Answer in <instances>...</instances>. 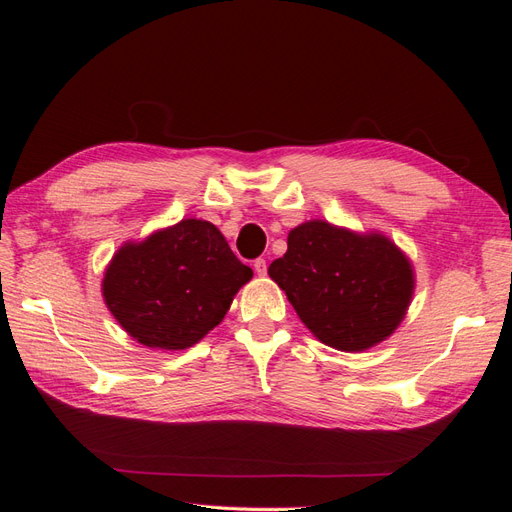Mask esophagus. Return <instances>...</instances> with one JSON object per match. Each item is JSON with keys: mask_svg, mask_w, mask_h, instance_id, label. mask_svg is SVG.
<instances>
[{"mask_svg": "<svg viewBox=\"0 0 512 512\" xmlns=\"http://www.w3.org/2000/svg\"><path fill=\"white\" fill-rule=\"evenodd\" d=\"M254 271H256L258 275H267V262L262 260V258L254 260Z\"/></svg>", "mask_w": 512, "mask_h": 512, "instance_id": "34e87169", "label": "esophagus"}]
</instances>
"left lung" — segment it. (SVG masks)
I'll use <instances>...</instances> for the list:
<instances>
[{"mask_svg":"<svg viewBox=\"0 0 512 512\" xmlns=\"http://www.w3.org/2000/svg\"><path fill=\"white\" fill-rule=\"evenodd\" d=\"M269 275L318 342L342 352H365L389 339L416 286L412 260L395 241L327 220L292 228Z\"/></svg>","mask_w":512,"mask_h":512,"instance_id":"1","label":"left lung"}]
</instances>
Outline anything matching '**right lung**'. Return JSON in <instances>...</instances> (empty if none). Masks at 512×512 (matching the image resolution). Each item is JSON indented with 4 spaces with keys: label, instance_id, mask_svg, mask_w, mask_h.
<instances>
[{
    "label": "right lung",
    "instance_id": "add662e5",
    "mask_svg": "<svg viewBox=\"0 0 512 512\" xmlns=\"http://www.w3.org/2000/svg\"><path fill=\"white\" fill-rule=\"evenodd\" d=\"M252 275L211 222L185 218L123 243L104 269L102 297L138 344L175 352L218 327Z\"/></svg>",
    "mask_w": 512,
    "mask_h": 512
}]
</instances>
